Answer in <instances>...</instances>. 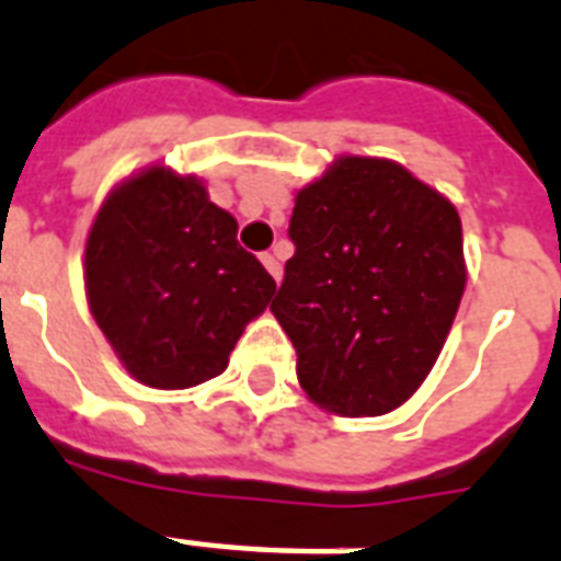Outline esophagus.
<instances>
[{"mask_svg": "<svg viewBox=\"0 0 561 561\" xmlns=\"http://www.w3.org/2000/svg\"><path fill=\"white\" fill-rule=\"evenodd\" d=\"M262 264H264V267H267V273H271L273 279H276V282L282 279V264L276 262V255H271V253H262Z\"/></svg>", "mask_w": 561, "mask_h": 561, "instance_id": "obj_1", "label": "esophagus"}]
</instances>
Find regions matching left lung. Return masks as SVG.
Wrapping results in <instances>:
<instances>
[{
	"label": "left lung",
	"instance_id": "1",
	"mask_svg": "<svg viewBox=\"0 0 561 561\" xmlns=\"http://www.w3.org/2000/svg\"><path fill=\"white\" fill-rule=\"evenodd\" d=\"M294 255L271 302L297 350V378L341 416H381L419 390L466 288L451 201L408 169L341 157L299 188Z\"/></svg>",
	"mask_w": 561,
	"mask_h": 561
}]
</instances>
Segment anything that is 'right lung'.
I'll list each match as a JSON object with an SVG mask.
<instances>
[{
	"mask_svg": "<svg viewBox=\"0 0 561 561\" xmlns=\"http://www.w3.org/2000/svg\"><path fill=\"white\" fill-rule=\"evenodd\" d=\"M206 186L151 165L107 194L83 282L95 323L136 381L186 390L220 375L276 282L238 244Z\"/></svg>",
	"mask_w": 561,
	"mask_h": 561,
	"instance_id": "right-lung-1",
	"label": "right lung"
}]
</instances>
